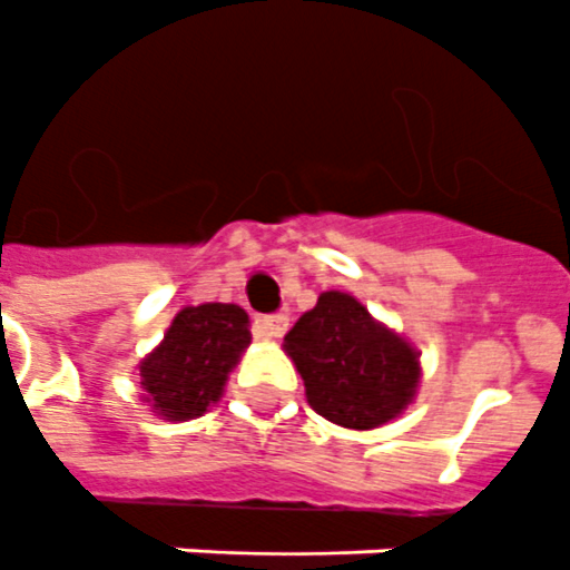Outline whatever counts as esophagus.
<instances>
[{
    "label": "esophagus",
    "instance_id": "1",
    "mask_svg": "<svg viewBox=\"0 0 570 570\" xmlns=\"http://www.w3.org/2000/svg\"><path fill=\"white\" fill-rule=\"evenodd\" d=\"M256 338L258 341H276L288 332V317L285 314H273V317H262L256 321Z\"/></svg>",
    "mask_w": 570,
    "mask_h": 570
}]
</instances>
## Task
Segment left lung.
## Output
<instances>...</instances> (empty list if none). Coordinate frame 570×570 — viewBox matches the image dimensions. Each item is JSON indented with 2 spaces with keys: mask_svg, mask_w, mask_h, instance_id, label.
Returning a JSON list of instances; mask_svg holds the SVG:
<instances>
[{
  "mask_svg": "<svg viewBox=\"0 0 570 570\" xmlns=\"http://www.w3.org/2000/svg\"><path fill=\"white\" fill-rule=\"evenodd\" d=\"M314 412L344 430L397 421L421 389V350L347 291H323L285 335Z\"/></svg>",
  "mask_w": 570,
  "mask_h": 570,
  "instance_id": "1",
  "label": "left lung"
}]
</instances>
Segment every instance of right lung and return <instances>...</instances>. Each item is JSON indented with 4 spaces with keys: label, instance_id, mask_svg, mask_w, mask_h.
Wrapping results in <instances>:
<instances>
[{
    "label": "right lung",
    "instance_id": "obj_1",
    "mask_svg": "<svg viewBox=\"0 0 570 570\" xmlns=\"http://www.w3.org/2000/svg\"><path fill=\"white\" fill-rule=\"evenodd\" d=\"M249 314L235 303L185 306L138 362L140 400L170 423L203 417L220 403L229 373L247 353Z\"/></svg>",
    "mask_w": 570,
    "mask_h": 570
}]
</instances>
